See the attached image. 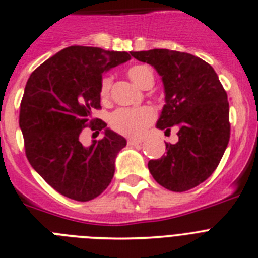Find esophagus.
I'll list each match as a JSON object with an SVG mask.
<instances>
[{
    "instance_id": "esophagus-1",
    "label": "esophagus",
    "mask_w": 258,
    "mask_h": 258,
    "mask_svg": "<svg viewBox=\"0 0 258 258\" xmlns=\"http://www.w3.org/2000/svg\"><path fill=\"white\" fill-rule=\"evenodd\" d=\"M127 143H128V145L135 146V145H139V144L143 143V140H140V139H128V140H127Z\"/></svg>"
}]
</instances>
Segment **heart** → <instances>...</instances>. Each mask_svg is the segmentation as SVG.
Instances as JSON below:
<instances>
[{
    "label": "heart",
    "instance_id": "1",
    "mask_svg": "<svg viewBox=\"0 0 258 258\" xmlns=\"http://www.w3.org/2000/svg\"><path fill=\"white\" fill-rule=\"evenodd\" d=\"M128 76L136 85L144 86L154 81V75L150 67L145 64H136L128 70ZM112 88V78L103 76L100 80L99 94L102 100L109 98ZM155 110L151 107L140 108H119L110 115V126L114 131L131 137H140L145 130L155 121Z\"/></svg>",
    "mask_w": 258,
    "mask_h": 258
}]
</instances>
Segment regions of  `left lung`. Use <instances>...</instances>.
<instances>
[{"instance_id":"left-lung-1","label":"left lung","mask_w":258,"mask_h":258,"mask_svg":"<svg viewBox=\"0 0 258 258\" xmlns=\"http://www.w3.org/2000/svg\"><path fill=\"white\" fill-rule=\"evenodd\" d=\"M162 76L165 105L156 127L177 128L178 141L150 160L149 170L160 186L183 192L208 179L220 163L230 137L227 91L213 67L189 53L169 49L131 52Z\"/></svg>"}]
</instances>
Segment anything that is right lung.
Instances as JSON below:
<instances>
[{"instance_id": "add662e5", "label": "right lung", "mask_w": 258, "mask_h": 258, "mask_svg": "<svg viewBox=\"0 0 258 258\" xmlns=\"http://www.w3.org/2000/svg\"><path fill=\"white\" fill-rule=\"evenodd\" d=\"M128 59L127 52L71 45L43 62L26 83L19 115L26 158L69 199L90 201L112 182L115 156L127 141L91 112L100 109L103 72ZM86 126L105 130L89 148L78 140Z\"/></svg>"}]
</instances>
